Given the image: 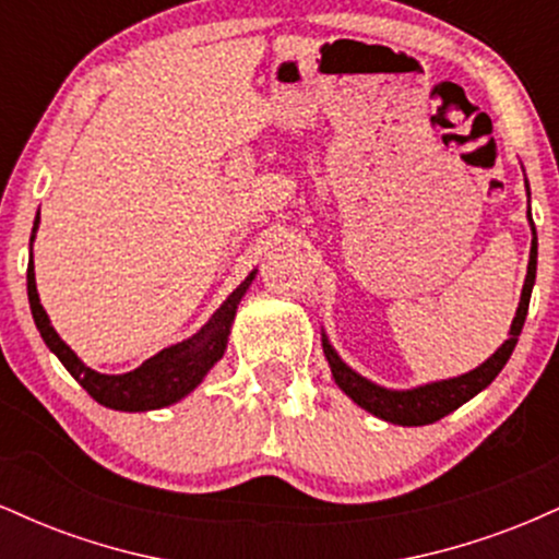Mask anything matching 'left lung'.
<instances>
[{"label": "left lung", "mask_w": 559, "mask_h": 559, "mask_svg": "<svg viewBox=\"0 0 559 559\" xmlns=\"http://www.w3.org/2000/svg\"><path fill=\"white\" fill-rule=\"evenodd\" d=\"M528 223H531V230H534V241H531V260H528V273H525L521 305H518L515 320H512L510 325V338L493 352L489 360L478 365V368L471 370V373L449 378V381L426 383V386L409 389V391H391V389L376 386V383H370L368 378L357 376L349 365L342 362V357L333 352L329 338L323 336L325 360L331 365L333 381L338 383V389H342L346 396H352V400L360 404L362 409L373 413L376 418L396 423V426H428V423L441 420L444 415L452 413V409H457L460 404L473 400L478 391L489 386L493 378L499 376V370L504 368L507 360H510L512 349H515L518 344V336H521L523 331L525 316H528L531 288H534V281H536V226L534 221H531V207H528Z\"/></svg>", "instance_id": "8db88e82"}]
</instances>
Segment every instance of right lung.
Segmentation results:
<instances>
[{"label":"right lung","mask_w":559,"mask_h":559,"mask_svg":"<svg viewBox=\"0 0 559 559\" xmlns=\"http://www.w3.org/2000/svg\"><path fill=\"white\" fill-rule=\"evenodd\" d=\"M38 217L31 230V241L36 236ZM254 273H249V278L236 288L230 297L217 307V312L207 320L202 331L194 333L186 342L168 346L159 355L150 357L146 362H141L136 370L123 376H105L96 373V370L86 368L75 352L57 336V331L49 323L47 312H44L41 301H38L36 292V275H34V260L28 262V301H31V316L38 333H41L44 344L55 352L57 360L68 368V373L81 383L96 402L105 404L112 409H126V413H144V409H159L168 407V404L183 400L189 391H194L202 378L207 376V370L221 360L223 352H226L230 323H234L236 307L252 284Z\"/></svg>","instance_id":"obj_1"}]
</instances>
